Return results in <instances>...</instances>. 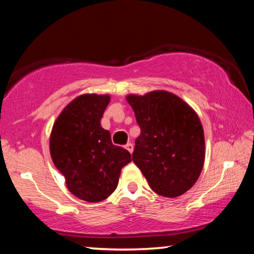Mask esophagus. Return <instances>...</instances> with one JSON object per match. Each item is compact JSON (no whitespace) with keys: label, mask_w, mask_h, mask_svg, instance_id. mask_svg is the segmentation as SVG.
I'll list each match as a JSON object with an SVG mask.
<instances>
[{"label":"esophagus","mask_w":254,"mask_h":254,"mask_svg":"<svg viewBox=\"0 0 254 254\" xmlns=\"http://www.w3.org/2000/svg\"><path fill=\"white\" fill-rule=\"evenodd\" d=\"M125 148H127V150L129 151L130 153H132V152H133V145L131 143H127V145H125Z\"/></svg>","instance_id":"34e87169"}]
</instances>
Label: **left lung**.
<instances>
[{
    "instance_id": "left-lung-1",
    "label": "left lung",
    "mask_w": 254,
    "mask_h": 254,
    "mask_svg": "<svg viewBox=\"0 0 254 254\" xmlns=\"http://www.w3.org/2000/svg\"><path fill=\"white\" fill-rule=\"evenodd\" d=\"M127 101L140 127L133 162L157 194H185L197 181L204 164V132L197 114L166 90L130 94Z\"/></svg>"
}]
</instances>
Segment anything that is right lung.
Listing matches in <instances>:
<instances>
[{"mask_svg":"<svg viewBox=\"0 0 254 254\" xmlns=\"http://www.w3.org/2000/svg\"><path fill=\"white\" fill-rule=\"evenodd\" d=\"M109 102V95L77 96L64 108L50 136L51 158L68 190L92 203L113 194L121 170L131 161L129 151L111 143L110 132L101 127Z\"/></svg>","mask_w":254,"mask_h":254,"instance_id":"obj_1","label":"right lung"}]
</instances>
